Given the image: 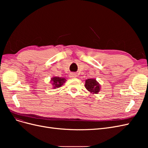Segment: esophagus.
I'll use <instances>...</instances> for the list:
<instances>
[{
  "label": "esophagus",
  "instance_id": "obj_1",
  "mask_svg": "<svg viewBox=\"0 0 148 148\" xmlns=\"http://www.w3.org/2000/svg\"><path fill=\"white\" fill-rule=\"evenodd\" d=\"M69 77H70V78H76V77H77V74H75V73H70Z\"/></svg>",
  "mask_w": 148,
  "mask_h": 148
}]
</instances>
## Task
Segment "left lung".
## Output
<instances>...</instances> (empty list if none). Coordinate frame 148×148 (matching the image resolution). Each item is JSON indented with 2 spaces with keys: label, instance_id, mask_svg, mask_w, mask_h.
Here are the masks:
<instances>
[{
  "label": "left lung",
  "instance_id": "left-lung-1",
  "mask_svg": "<svg viewBox=\"0 0 148 148\" xmlns=\"http://www.w3.org/2000/svg\"><path fill=\"white\" fill-rule=\"evenodd\" d=\"M84 86L88 91L92 94H97L100 91L101 84L98 83L96 79L89 78L85 81Z\"/></svg>",
  "mask_w": 148,
  "mask_h": 148
}]
</instances>
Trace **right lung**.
Wrapping results in <instances>:
<instances>
[{"instance_id": "right-lung-1", "label": "right lung", "mask_w": 148, "mask_h": 148, "mask_svg": "<svg viewBox=\"0 0 148 148\" xmlns=\"http://www.w3.org/2000/svg\"><path fill=\"white\" fill-rule=\"evenodd\" d=\"M66 79L62 77H52L51 79V83L52 85L53 89H56L58 88H60L64 84V83H65Z\"/></svg>"}]
</instances>
